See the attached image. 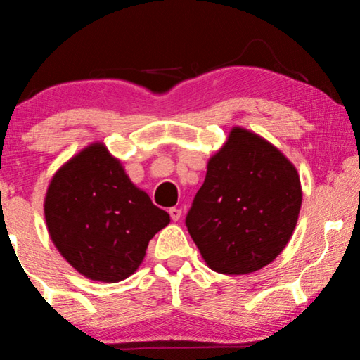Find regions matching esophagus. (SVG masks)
<instances>
[{
	"label": "esophagus",
	"instance_id": "1",
	"mask_svg": "<svg viewBox=\"0 0 360 360\" xmlns=\"http://www.w3.org/2000/svg\"><path fill=\"white\" fill-rule=\"evenodd\" d=\"M169 213H170V218L174 221H179L181 218V210L179 208H170Z\"/></svg>",
	"mask_w": 360,
	"mask_h": 360
}]
</instances>
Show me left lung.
Masks as SVG:
<instances>
[{
    "label": "left lung",
    "instance_id": "1",
    "mask_svg": "<svg viewBox=\"0 0 360 360\" xmlns=\"http://www.w3.org/2000/svg\"><path fill=\"white\" fill-rule=\"evenodd\" d=\"M300 206V176L287 157L254 132L234 127L210 159L185 224L211 270L244 275L282 252Z\"/></svg>",
    "mask_w": 360,
    "mask_h": 360
}]
</instances>
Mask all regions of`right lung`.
I'll return each mask as SVG.
<instances>
[{
	"mask_svg": "<svg viewBox=\"0 0 360 360\" xmlns=\"http://www.w3.org/2000/svg\"><path fill=\"white\" fill-rule=\"evenodd\" d=\"M44 213L67 262L88 278L111 283L136 272L149 240L170 223L103 144L88 146L53 175Z\"/></svg>",
	"mask_w": 360,
	"mask_h": 360,
	"instance_id": "obj_1",
	"label": "right lung"
}]
</instances>
